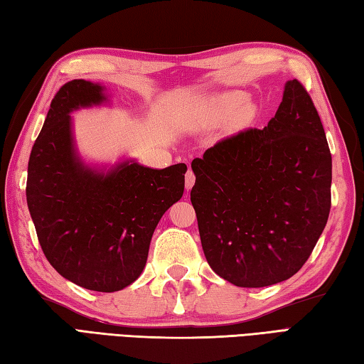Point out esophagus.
<instances>
[{
	"label": "esophagus",
	"mask_w": 364,
	"mask_h": 364,
	"mask_svg": "<svg viewBox=\"0 0 364 364\" xmlns=\"http://www.w3.org/2000/svg\"><path fill=\"white\" fill-rule=\"evenodd\" d=\"M195 181H196L195 174H193V171H190V169H188V173L185 174V188H187V191L191 190L193 185H195Z\"/></svg>",
	"instance_id": "34e87169"
}]
</instances>
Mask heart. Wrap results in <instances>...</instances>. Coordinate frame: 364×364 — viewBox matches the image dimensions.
I'll return each instance as SVG.
<instances>
[{"mask_svg":"<svg viewBox=\"0 0 364 364\" xmlns=\"http://www.w3.org/2000/svg\"><path fill=\"white\" fill-rule=\"evenodd\" d=\"M243 103H245V95H242V94L226 95V97H223L220 102V113L223 116H229V114H232L235 109L240 107L241 109L237 111V114H235V121L240 125L248 124V122H251V119H253L255 108H253V105H250V103H247V105L242 107L241 105Z\"/></svg>","mask_w":364,"mask_h":364,"instance_id":"b5f03b06","label":"heart"}]
</instances>
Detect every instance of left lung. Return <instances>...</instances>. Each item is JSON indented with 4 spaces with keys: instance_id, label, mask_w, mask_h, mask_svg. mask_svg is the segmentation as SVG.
Masks as SVG:
<instances>
[{
    "instance_id": "left-lung-1",
    "label": "left lung",
    "mask_w": 364,
    "mask_h": 364,
    "mask_svg": "<svg viewBox=\"0 0 364 364\" xmlns=\"http://www.w3.org/2000/svg\"><path fill=\"white\" fill-rule=\"evenodd\" d=\"M207 262L239 287L281 283L313 253L331 207V154L306 89L287 81L275 117L191 161Z\"/></svg>"
}]
</instances>
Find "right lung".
<instances>
[{"mask_svg":"<svg viewBox=\"0 0 364 364\" xmlns=\"http://www.w3.org/2000/svg\"><path fill=\"white\" fill-rule=\"evenodd\" d=\"M105 87L65 83L51 100L28 161L26 203L53 269L89 291L116 292L143 272L160 218L183 195L187 165L135 160L97 171L80 160L70 113L107 102Z\"/></svg>","mask_w":364,"mask_h":364,"instance_id":"add662e5","label":"right lung"}]
</instances>
